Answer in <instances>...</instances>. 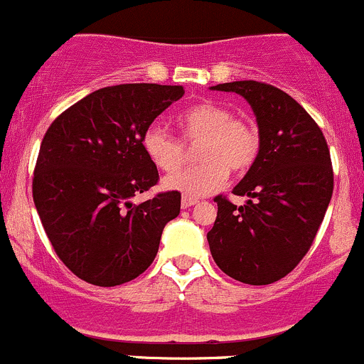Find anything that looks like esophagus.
<instances>
[{
    "label": "esophagus",
    "instance_id": "1",
    "mask_svg": "<svg viewBox=\"0 0 364 364\" xmlns=\"http://www.w3.org/2000/svg\"><path fill=\"white\" fill-rule=\"evenodd\" d=\"M196 203H198V200H194V198H187V196H183L182 201H181L182 208H189V207H193V205H196Z\"/></svg>",
    "mask_w": 364,
    "mask_h": 364
}]
</instances>
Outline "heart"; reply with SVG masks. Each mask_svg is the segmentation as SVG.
Returning <instances> with one entry per match:
<instances>
[{
	"mask_svg": "<svg viewBox=\"0 0 364 364\" xmlns=\"http://www.w3.org/2000/svg\"><path fill=\"white\" fill-rule=\"evenodd\" d=\"M182 138L197 143L200 164L183 168L163 181V189L187 198L210 194L225 182L226 173H244L253 166L260 150L258 132L250 122L237 120L228 107L218 102H201L178 114ZM143 152L161 171L181 166L183 146L161 125H150L141 138Z\"/></svg>",
	"mask_w": 364,
	"mask_h": 364,
	"instance_id": "b5f03b06",
	"label": "heart"
}]
</instances>
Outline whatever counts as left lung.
Returning <instances> with one entry per match:
<instances>
[{
	"mask_svg": "<svg viewBox=\"0 0 364 364\" xmlns=\"http://www.w3.org/2000/svg\"><path fill=\"white\" fill-rule=\"evenodd\" d=\"M247 100L257 117L260 150L233 194L215 196L218 218L207 233L218 267L247 285L285 278L308 253L333 196L329 149L318 125L283 90L258 81L210 86Z\"/></svg>",
	"mask_w": 364,
	"mask_h": 364,
	"instance_id": "1",
	"label": "left lung"
}]
</instances>
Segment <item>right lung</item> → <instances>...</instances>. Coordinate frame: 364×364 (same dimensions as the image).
<instances>
[{
	"instance_id": "right-lung-1",
	"label": "right lung",
	"mask_w": 364,
	"mask_h": 364,
	"mask_svg": "<svg viewBox=\"0 0 364 364\" xmlns=\"http://www.w3.org/2000/svg\"><path fill=\"white\" fill-rule=\"evenodd\" d=\"M183 86L134 82L100 88L60 114L42 139L33 201L60 260L82 282L114 287L150 267L181 194L132 203L159 181L143 132Z\"/></svg>"
}]
</instances>
